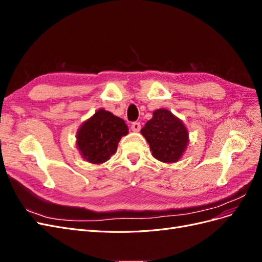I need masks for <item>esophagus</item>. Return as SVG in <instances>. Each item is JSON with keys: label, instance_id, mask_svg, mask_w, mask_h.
<instances>
[{"label": "esophagus", "instance_id": "obj_1", "mask_svg": "<svg viewBox=\"0 0 262 262\" xmlns=\"http://www.w3.org/2000/svg\"><path fill=\"white\" fill-rule=\"evenodd\" d=\"M131 129H132V131H134V132H139V131L141 130V123L138 122V121L133 122V123L131 124Z\"/></svg>", "mask_w": 262, "mask_h": 262}]
</instances>
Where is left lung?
<instances>
[{
    "mask_svg": "<svg viewBox=\"0 0 262 262\" xmlns=\"http://www.w3.org/2000/svg\"><path fill=\"white\" fill-rule=\"evenodd\" d=\"M152 155L164 163L178 162L188 143V131L178 118L166 109H157L141 130Z\"/></svg>",
    "mask_w": 262,
    "mask_h": 262,
    "instance_id": "obj_1",
    "label": "left lung"
}]
</instances>
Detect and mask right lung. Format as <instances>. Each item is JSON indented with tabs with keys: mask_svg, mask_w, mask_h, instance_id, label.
<instances>
[{
	"mask_svg": "<svg viewBox=\"0 0 262 262\" xmlns=\"http://www.w3.org/2000/svg\"><path fill=\"white\" fill-rule=\"evenodd\" d=\"M128 131L121 118L100 109L78 130L77 146L86 161L101 164L116 153L119 141Z\"/></svg>",
	"mask_w": 262,
	"mask_h": 262,
	"instance_id": "1",
	"label": "right lung"
}]
</instances>
